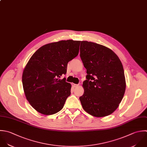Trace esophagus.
I'll use <instances>...</instances> for the list:
<instances>
[{"instance_id":"1","label":"esophagus","mask_w":147,"mask_h":147,"mask_svg":"<svg viewBox=\"0 0 147 147\" xmlns=\"http://www.w3.org/2000/svg\"><path fill=\"white\" fill-rule=\"evenodd\" d=\"M71 85H72V87H73V88H76V87H77L78 86V85L75 84H72Z\"/></svg>"}]
</instances>
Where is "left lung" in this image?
<instances>
[{
  "instance_id": "1",
  "label": "left lung",
  "mask_w": 147,
  "mask_h": 147,
  "mask_svg": "<svg viewBox=\"0 0 147 147\" xmlns=\"http://www.w3.org/2000/svg\"><path fill=\"white\" fill-rule=\"evenodd\" d=\"M80 57L86 69L84 94L80 97L89 114L102 117L119 106L126 88L124 68L118 56L110 49L94 42L81 41Z\"/></svg>"
}]
</instances>
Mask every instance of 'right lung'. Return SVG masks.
I'll use <instances>...</instances> for the list:
<instances>
[{"mask_svg": "<svg viewBox=\"0 0 147 147\" xmlns=\"http://www.w3.org/2000/svg\"><path fill=\"white\" fill-rule=\"evenodd\" d=\"M81 41L60 40L40 47L31 56L22 74L26 99L39 113L51 115L60 111L70 95L71 84L59 78L69 61L79 53Z\"/></svg>", "mask_w": 147, "mask_h": 147, "instance_id": "right-lung-1", "label": "right lung"}]
</instances>
